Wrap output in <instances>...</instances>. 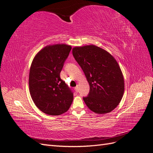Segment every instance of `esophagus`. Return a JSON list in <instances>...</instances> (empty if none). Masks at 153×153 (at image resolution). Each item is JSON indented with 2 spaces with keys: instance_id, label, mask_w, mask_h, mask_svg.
<instances>
[{
  "instance_id": "1",
  "label": "esophagus",
  "mask_w": 153,
  "mask_h": 153,
  "mask_svg": "<svg viewBox=\"0 0 153 153\" xmlns=\"http://www.w3.org/2000/svg\"><path fill=\"white\" fill-rule=\"evenodd\" d=\"M74 90H75V91H76V92H79V86L77 85V86L75 87V88H74Z\"/></svg>"
}]
</instances>
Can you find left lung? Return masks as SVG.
I'll use <instances>...</instances> for the list:
<instances>
[{"label": "left lung", "mask_w": 153, "mask_h": 153, "mask_svg": "<svg viewBox=\"0 0 153 153\" xmlns=\"http://www.w3.org/2000/svg\"><path fill=\"white\" fill-rule=\"evenodd\" d=\"M73 55L90 85L88 96L83 100L96 114L111 112L122 99L125 84L117 61L110 53L94 45L74 47Z\"/></svg>", "instance_id": "left-lung-1"}]
</instances>
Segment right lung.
I'll return each mask as SVG.
<instances>
[{"label": "right lung", "instance_id": "1", "mask_svg": "<svg viewBox=\"0 0 153 153\" xmlns=\"http://www.w3.org/2000/svg\"><path fill=\"white\" fill-rule=\"evenodd\" d=\"M71 48V45L59 43L47 45L36 55L31 65V97L37 108L49 116L66 112L73 100L72 91L60 78Z\"/></svg>", "mask_w": 153, "mask_h": 153}]
</instances>
